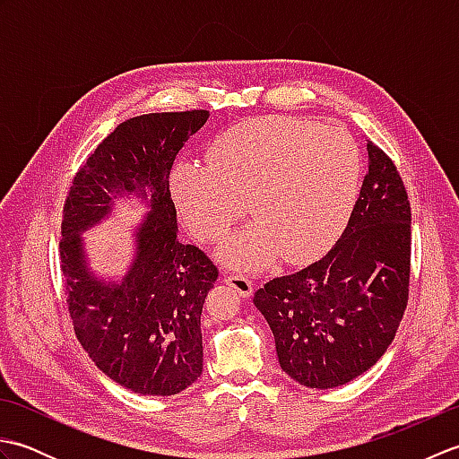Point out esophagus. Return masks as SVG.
I'll use <instances>...</instances> for the list:
<instances>
[{
  "label": "esophagus",
  "instance_id": "obj_1",
  "mask_svg": "<svg viewBox=\"0 0 459 459\" xmlns=\"http://www.w3.org/2000/svg\"><path fill=\"white\" fill-rule=\"evenodd\" d=\"M227 284L237 291V294H240L242 298H250L252 296V291H255V284H252V281L247 278V276H242V274H230V276H227Z\"/></svg>",
  "mask_w": 459,
  "mask_h": 459
}]
</instances>
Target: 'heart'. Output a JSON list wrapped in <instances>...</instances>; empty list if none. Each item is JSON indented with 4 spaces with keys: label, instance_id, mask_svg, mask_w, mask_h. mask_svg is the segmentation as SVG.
<instances>
[{
    "label": "heart",
    "instance_id": "heart-1",
    "mask_svg": "<svg viewBox=\"0 0 459 459\" xmlns=\"http://www.w3.org/2000/svg\"><path fill=\"white\" fill-rule=\"evenodd\" d=\"M359 145L339 128L291 116L238 122L211 140L204 163H179L175 204L189 229L217 242L247 212L256 221L221 250L240 270L286 260L309 262L343 235L360 191Z\"/></svg>",
    "mask_w": 459,
    "mask_h": 459
}]
</instances>
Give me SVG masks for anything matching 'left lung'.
Here are the masks:
<instances>
[{
	"mask_svg": "<svg viewBox=\"0 0 459 459\" xmlns=\"http://www.w3.org/2000/svg\"><path fill=\"white\" fill-rule=\"evenodd\" d=\"M367 152L368 171L337 245L255 294L281 370L309 388H335L367 373L406 309L411 203L393 160L373 142Z\"/></svg>",
	"mask_w": 459,
	"mask_h": 459,
	"instance_id": "left-lung-1",
	"label": "left lung"
}]
</instances>
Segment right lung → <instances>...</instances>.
<instances>
[{
	"instance_id": "add662e5",
	"label": "right lung",
	"mask_w": 459,
	"mask_h": 459,
	"mask_svg": "<svg viewBox=\"0 0 459 459\" xmlns=\"http://www.w3.org/2000/svg\"><path fill=\"white\" fill-rule=\"evenodd\" d=\"M207 120V110H189L122 122L89 155L65 201L61 268L76 339L104 375L138 394H178L203 373L201 311L219 270L179 240L169 173ZM132 194L151 207L134 231V260L120 281L99 279L82 232Z\"/></svg>"
}]
</instances>
